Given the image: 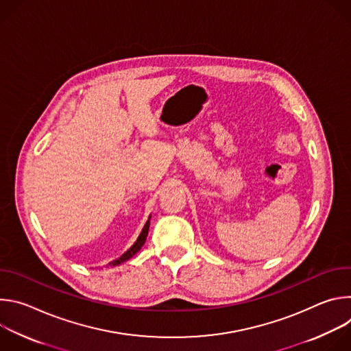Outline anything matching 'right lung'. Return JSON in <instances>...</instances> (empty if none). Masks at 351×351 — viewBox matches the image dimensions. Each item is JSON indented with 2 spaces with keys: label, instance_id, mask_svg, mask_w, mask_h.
<instances>
[{
  "label": "right lung",
  "instance_id": "right-lung-1",
  "mask_svg": "<svg viewBox=\"0 0 351 351\" xmlns=\"http://www.w3.org/2000/svg\"><path fill=\"white\" fill-rule=\"evenodd\" d=\"M152 218V217H149ZM149 218H148V221L145 222V225H144V228H143V230H141V233L138 234V237H137V240L134 241V244L128 250V252L125 253V254H122L119 258H117V260H114L112 263H110L108 265H111V267H115V265H119V264H122V263H125V261H128L129 258H132L137 252H140V248L143 247V244L145 243V239H147V234H148V228H149Z\"/></svg>",
  "mask_w": 351,
  "mask_h": 351
}]
</instances>
